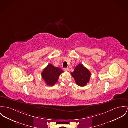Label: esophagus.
I'll list each match as a JSON object with an SVG mask.
<instances>
[{
	"mask_svg": "<svg viewBox=\"0 0 128 128\" xmlns=\"http://www.w3.org/2000/svg\"><path fill=\"white\" fill-rule=\"evenodd\" d=\"M64 70L65 71H68V70H69V69H68V68H64Z\"/></svg>",
	"mask_w": 128,
	"mask_h": 128,
	"instance_id": "34e87169",
	"label": "esophagus"
}]
</instances>
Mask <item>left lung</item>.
<instances>
[{
    "label": "left lung",
    "mask_w": 128,
    "mask_h": 128,
    "mask_svg": "<svg viewBox=\"0 0 128 128\" xmlns=\"http://www.w3.org/2000/svg\"><path fill=\"white\" fill-rule=\"evenodd\" d=\"M78 85L80 87L85 86L90 81L91 74L90 72L82 64H79L71 73Z\"/></svg>",
    "instance_id": "1"
}]
</instances>
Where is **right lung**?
I'll use <instances>...</instances> for the list:
<instances>
[{
    "label": "right lung",
    "instance_id": "1",
    "mask_svg": "<svg viewBox=\"0 0 128 128\" xmlns=\"http://www.w3.org/2000/svg\"><path fill=\"white\" fill-rule=\"evenodd\" d=\"M63 72L60 68L55 67L52 64H50L44 69L41 75L48 86H53L56 83L60 75Z\"/></svg>",
    "mask_w": 128,
    "mask_h": 128
}]
</instances>
